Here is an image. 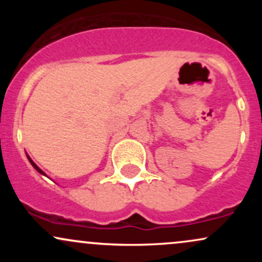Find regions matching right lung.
<instances>
[{
    "mask_svg": "<svg viewBox=\"0 0 262 262\" xmlns=\"http://www.w3.org/2000/svg\"><path fill=\"white\" fill-rule=\"evenodd\" d=\"M27 156H28V155H27ZM28 160H29V161H31V164L33 165V167H34V169H35V170H37L39 173H41V175H45V173L43 172V171H41L40 169H39V167L37 166V165H35V164H34V162H33V161H32V159H31V158H29V156H28Z\"/></svg>",
    "mask_w": 262,
    "mask_h": 262,
    "instance_id": "add662e5",
    "label": "right lung"
}]
</instances>
